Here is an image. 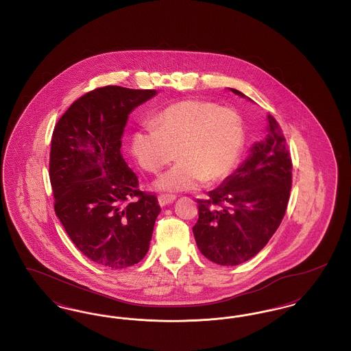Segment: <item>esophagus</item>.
Listing matches in <instances>:
<instances>
[{
    "instance_id": "obj_1",
    "label": "esophagus",
    "mask_w": 351,
    "mask_h": 351,
    "mask_svg": "<svg viewBox=\"0 0 351 351\" xmlns=\"http://www.w3.org/2000/svg\"><path fill=\"white\" fill-rule=\"evenodd\" d=\"M175 200H176V197H175V196H172V195H160V196H159V199H158L160 206L169 205V204H172Z\"/></svg>"
}]
</instances>
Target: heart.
Segmentation results:
<instances>
[{"label":"heart","mask_w":351,"mask_h":351,"mask_svg":"<svg viewBox=\"0 0 351 351\" xmlns=\"http://www.w3.org/2000/svg\"><path fill=\"white\" fill-rule=\"evenodd\" d=\"M243 146L242 117L208 101L176 102L132 135V154L149 172L167 166L178 151L180 160L154 184L166 192L193 191L208 180H223L237 167Z\"/></svg>","instance_id":"b5f03b06"}]
</instances>
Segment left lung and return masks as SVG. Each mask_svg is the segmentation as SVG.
I'll return each instance as SVG.
<instances>
[{"label": "left lung", "instance_id": "1", "mask_svg": "<svg viewBox=\"0 0 351 351\" xmlns=\"http://www.w3.org/2000/svg\"><path fill=\"white\" fill-rule=\"evenodd\" d=\"M234 95L252 101L242 92ZM292 186V160L282 129L267 116L265 138L243 163L199 202L197 247L221 266H237L262 250L279 228Z\"/></svg>", "mask_w": 351, "mask_h": 351}]
</instances>
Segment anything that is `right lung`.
Wrapping results in <instances>:
<instances>
[{"label": "right lung", "mask_w": 351, "mask_h": 351, "mask_svg": "<svg viewBox=\"0 0 351 351\" xmlns=\"http://www.w3.org/2000/svg\"><path fill=\"white\" fill-rule=\"evenodd\" d=\"M156 93L97 88L75 101L52 133L55 213L76 247L102 267L134 266L150 247L160 206L154 195L138 189L121 139L130 113Z\"/></svg>", "instance_id": "right-lung-1"}]
</instances>
